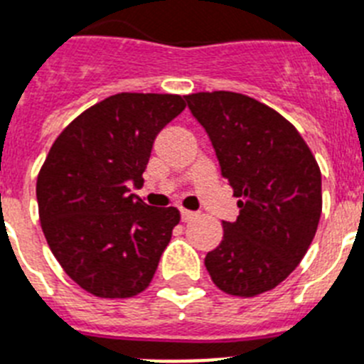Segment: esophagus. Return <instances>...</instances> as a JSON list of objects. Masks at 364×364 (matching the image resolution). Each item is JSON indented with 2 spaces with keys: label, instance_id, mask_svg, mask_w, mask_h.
<instances>
[{
  "label": "esophagus",
  "instance_id": "esophagus-1",
  "mask_svg": "<svg viewBox=\"0 0 364 364\" xmlns=\"http://www.w3.org/2000/svg\"><path fill=\"white\" fill-rule=\"evenodd\" d=\"M196 213H192V210L188 209H181V220L183 222H191L192 218H196Z\"/></svg>",
  "mask_w": 364,
  "mask_h": 364
}]
</instances>
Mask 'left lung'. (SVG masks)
<instances>
[{"mask_svg":"<svg viewBox=\"0 0 364 364\" xmlns=\"http://www.w3.org/2000/svg\"><path fill=\"white\" fill-rule=\"evenodd\" d=\"M185 97L240 207L235 222H222L224 239L207 253V272L225 294L272 291L300 264L318 228V163L294 125L253 97L228 90Z\"/></svg>","mask_w":364,"mask_h":364,"instance_id":"obj_1","label":"left lung"}]
</instances>
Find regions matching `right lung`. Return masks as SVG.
<instances>
[{"label": "right lung", "mask_w": 364, "mask_h": 364, "mask_svg": "<svg viewBox=\"0 0 364 364\" xmlns=\"http://www.w3.org/2000/svg\"><path fill=\"white\" fill-rule=\"evenodd\" d=\"M187 107L177 94L120 92L63 129L36 177L38 216L51 253L83 291L133 298L154 279L181 215L146 205L140 187L157 133Z\"/></svg>", "instance_id": "obj_1"}]
</instances>
